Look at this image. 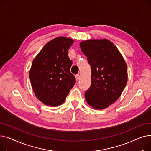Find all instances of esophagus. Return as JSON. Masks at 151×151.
Returning <instances> with one entry per match:
<instances>
[{
    "instance_id": "esophagus-1",
    "label": "esophagus",
    "mask_w": 151,
    "mask_h": 151,
    "mask_svg": "<svg viewBox=\"0 0 151 151\" xmlns=\"http://www.w3.org/2000/svg\"><path fill=\"white\" fill-rule=\"evenodd\" d=\"M75 78H76V80L77 81H78L79 80H80V74L76 75H75Z\"/></svg>"
}]
</instances>
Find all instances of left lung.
Masks as SVG:
<instances>
[{
    "instance_id": "obj_1",
    "label": "left lung",
    "mask_w": 151,
    "mask_h": 151,
    "mask_svg": "<svg viewBox=\"0 0 151 151\" xmlns=\"http://www.w3.org/2000/svg\"><path fill=\"white\" fill-rule=\"evenodd\" d=\"M80 45L91 67V85L85 92L86 100L94 109H105L120 97L127 83L126 62L108 39L88 40Z\"/></svg>"
}]
</instances>
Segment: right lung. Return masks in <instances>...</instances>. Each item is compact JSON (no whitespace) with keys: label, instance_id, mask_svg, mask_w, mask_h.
I'll return each mask as SVG.
<instances>
[{"label":"right lung","instance_id":"add662e5","mask_svg":"<svg viewBox=\"0 0 151 151\" xmlns=\"http://www.w3.org/2000/svg\"><path fill=\"white\" fill-rule=\"evenodd\" d=\"M74 40L58 37L47 42L34 59L29 71L32 87L43 104L58 106L65 101L76 79L70 73L67 52Z\"/></svg>","mask_w":151,"mask_h":151}]
</instances>
